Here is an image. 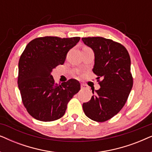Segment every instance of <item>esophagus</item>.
<instances>
[{"mask_svg":"<svg viewBox=\"0 0 152 152\" xmlns=\"http://www.w3.org/2000/svg\"><path fill=\"white\" fill-rule=\"evenodd\" d=\"M81 88H82V89H84L86 88V86L84 84H81Z\"/></svg>","mask_w":152,"mask_h":152,"instance_id":"obj_1","label":"esophagus"}]
</instances>
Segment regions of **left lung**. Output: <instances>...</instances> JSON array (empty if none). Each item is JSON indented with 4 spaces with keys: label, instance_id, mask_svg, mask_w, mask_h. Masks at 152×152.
I'll use <instances>...</instances> for the list:
<instances>
[{
    "label": "left lung",
    "instance_id": "left-lung-1",
    "mask_svg": "<svg viewBox=\"0 0 152 152\" xmlns=\"http://www.w3.org/2000/svg\"><path fill=\"white\" fill-rule=\"evenodd\" d=\"M82 40L94 52L93 72L97 76L100 88L92 90L91 100L84 103L87 117L105 122L115 115L125 104L133 86L131 59L128 51L120 43L103 37H85Z\"/></svg>",
    "mask_w": 152,
    "mask_h": 152
}]
</instances>
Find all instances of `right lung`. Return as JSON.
<instances>
[{
  "instance_id": "add662e5",
  "label": "right lung",
  "mask_w": 152,
  "mask_h": 152,
  "mask_svg": "<svg viewBox=\"0 0 152 152\" xmlns=\"http://www.w3.org/2000/svg\"><path fill=\"white\" fill-rule=\"evenodd\" d=\"M80 40V37H39L31 41L20 55L18 86L24 107L35 119L50 122L61 118L68 102L80 90L77 80L70 79L58 85L52 75Z\"/></svg>"
}]
</instances>
